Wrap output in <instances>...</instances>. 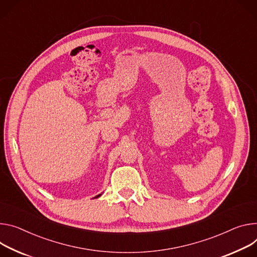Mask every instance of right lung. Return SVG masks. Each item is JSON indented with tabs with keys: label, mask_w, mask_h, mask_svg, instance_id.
<instances>
[{
	"label": "right lung",
	"mask_w": 257,
	"mask_h": 257,
	"mask_svg": "<svg viewBox=\"0 0 257 257\" xmlns=\"http://www.w3.org/2000/svg\"><path fill=\"white\" fill-rule=\"evenodd\" d=\"M100 196H101V194H99V195H97V196H96V197H95V198H98V197H100Z\"/></svg>",
	"instance_id": "add662e5"
}]
</instances>
